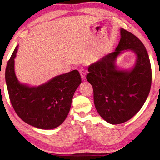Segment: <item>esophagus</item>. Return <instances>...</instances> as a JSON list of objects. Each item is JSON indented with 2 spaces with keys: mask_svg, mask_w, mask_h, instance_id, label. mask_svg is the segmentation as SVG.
<instances>
[{
  "mask_svg": "<svg viewBox=\"0 0 160 160\" xmlns=\"http://www.w3.org/2000/svg\"><path fill=\"white\" fill-rule=\"evenodd\" d=\"M79 72H80V75H81V79L83 81L85 80V77H86V72L85 71L84 69H81L79 70Z\"/></svg>",
  "mask_w": 160,
  "mask_h": 160,
  "instance_id": "esophagus-1",
  "label": "esophagus"
}]
</instances>
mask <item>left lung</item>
Instances as JSON below:
<instances>
[{
  "label": "left lung",
  "instance_id": "1",
  "mask_svg": "<svg viewBox=\"0 0 160 160\" xmlns=\"http://www.w3.org/2000/svg\"><path fill=\"white\" fill-rule=\"evenodd\" d=\"M121 38L114 52L88 67L87 80L93 87L94 104L98 113L111 124L132 118L148 98L152 84V69L146 47L132 33L120 28ZM125 51L136 55L129 69L119 68L117 57Z\"/></svg>",
  "mask_w": 160,
  "mask_h": 160
}]
</instances>
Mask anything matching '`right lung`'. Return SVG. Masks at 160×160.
I'll use <instances>...</instances> for the list:
<instances>
[{"label":"right lung","mask_w":160,"mask_h":160,"mask_svg":"<svg viewBox=\"0 0 160 160\" xmlns=\"http://www.w3.org/2000/svg\"><path fill=\"white\" fill-rule=\"evenodd\" d=\"M18 45L8 61L5 80L11 104L22 121L38 129H52L68 115L75 92L81 83L77 70L57 75L38 86L21 83L14 71Z\"/></svg>","instance_id":"right-lung-1"}]
</instances>
